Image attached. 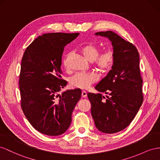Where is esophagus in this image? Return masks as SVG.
I'll return each mask as SVG.
<instances>
[{
	"label": "esophagus",
	"instance_id": "esophagus-1",
	"mask_svg": "<svg viewBox=\"0 0 160 160\" xmlns=\"http://www.w3.org/2000/svg\"><path fill=\"white\" fill-rule=\"evenodd\" d=\"M86 97H87V92H86V91H82V97L86 98Z\"/></svg>",
	"mask_w": 160,
	"mask_h": 160
}]
</instances>
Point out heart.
I'll use <instances>...</instances> for the list:
<instances>
[{
  "label": "heart",
  "mask_w": 160,
  "mask_h": 160,
  "mask_svg": "<svg viewBox=\"0 0 160 160\" xmlns=\"http://www.w3.org/2000/svg\"><path fill=\"white\" fill-rule=\"evenodd\" d=\"M81 52L89 62H92L95 67L101 72H107L111 69L115 60V54L112 49H105L99 54L100 49L97 45L88 43L81 48ZM68 57L63 61V64L67 68ZM97 80V76L94 73L78 72L70 78V84L74 88L86 89Z\"/></svg>",
  "instance_id": "obj_1"
}]
</instances>
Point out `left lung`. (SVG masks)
<instances>
[{
	"instance_id": "obj_1",
	"label": "left lung",
	"mask_w": 160,
	"mask_h": 160,
	"mask_svg": "<svg viewBox=\"0 0 160 160\" xmlns=\"http://www.w3.org/2000/svg\"><path fill=\"white\" fill-rule=\"evenodd\" d=\"M96 35L108 38L115 54V63L107 76L95 86L100 93H88L96 127L104 133L125 129L133 120L143 101L139 54L133 44L111 31ZM107 93L105 98L101 93Z\"/></svg>"
}]
</instances>
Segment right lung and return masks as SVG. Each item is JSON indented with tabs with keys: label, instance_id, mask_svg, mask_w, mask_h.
I'll use <instances>...</instances> for the list:
<instances>
[{
	"label": "right lung",
	"instance_id": "right-lung-1",
	"mask_svg": "<svg viewBox=\"0 0 160 160\" xmlns=\"http://www.w3.org/2000/svg\"><path fill=\"white\" fill-rule=\"evenodd\" d=\"M78 35L45 33L27 48L22 58L19 82L21 108L31 125L43 134L65 133L81 98L80 89L58 94L67 84L61 76L63 49Z\"/></svg>",
	"mask_w": 160,
	"mask_h": 160
}]
</instances>
